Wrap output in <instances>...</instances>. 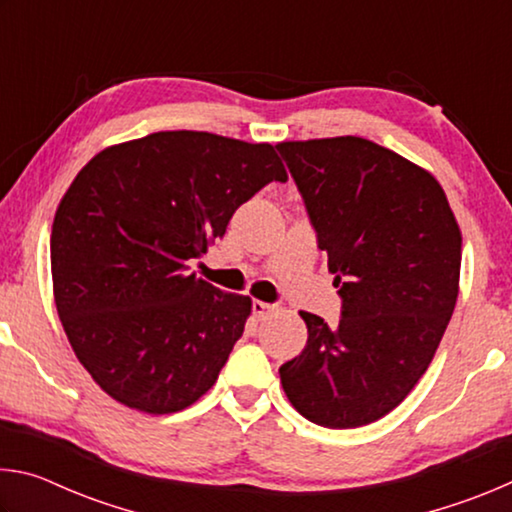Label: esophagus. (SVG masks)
<instances>
[{
  "label": "esophagus",
  "instance_id": "1",
  "mask_svg": "<svg viewBox=\"0 0 512 512\" xmlns=\"http://www.w3.org/2000/svg\"><path fill=\"white\" fill-rule=\"evenodd\" d=\"M273 311H275V305H268V302H262V300L253 302V314L257 320H264L266 316H271Z\"/></svg>",
  "mask_w": 512,
  "mask_h": 512
}]
</instances>
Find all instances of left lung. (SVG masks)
I'll return each mask as SVG.
<instances>
[{"mask_svg": "<svg viewBox=\"0 0 512 512\" xmlns=\"http://www.w3.org/2000/svg\"><path fill=\"white\" fill-rule=\"evenodd\" d=\"M341 320L300 311L307 345L280 368L289 402L329 429L363 427L413 391L454 314L461 228L427 169L363 137L280 142Z\"/></svg>", "mask_w": 512, "mask_h": 512, "instance_id": "1", "label": "left lung"}]
</instances>
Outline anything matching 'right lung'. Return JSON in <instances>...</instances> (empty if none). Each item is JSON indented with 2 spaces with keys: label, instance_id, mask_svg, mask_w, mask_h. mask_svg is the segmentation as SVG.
<instances>
[{
  "label": "right lung",
  "instance_id": "add662e5",
  "mask_svg": "<svg viewBox=\"0 0 512 512\" xmlns=\"http://www.w3.org/2000/svg\"><path fill=\"white\" fill-rule=\"evenodd\" d=\"M287 169L268 142L160 131L76 173L51 228V280L69 345L128 409L183 411L210 391L253 300L187 271L237 207Z\"/></svg>",
  "mask_w": 512,
  "mask_h": 512
}]
</instances>
